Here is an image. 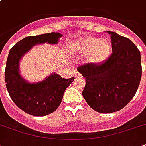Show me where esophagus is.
<instances>
[{
	"label": "esophagus",
	"mask_w": 146,
	"mask_h": 146,
	"mask_svg": "<svg viewBox=\"0 0 146 146\" xmlns=\"http://www.w3.org/2000/svg\"><path fill=\"white\" fill-rule=\"evenodd\" d=\"M80 76H81V74H80L79 72H76V73H75V77L78 78V77H80Z\"/></svg>",
	"instance_id": "obj_1"
}]
</instances>
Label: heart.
Returning a JSON list of instances; mask_svg holds the SVG:
<instances>
[{
    "instance_id": "b5f03b06",
    "label": "heart",
    "mask_w": 146,
    "mask_h": 146,
    "mask_svg": "<svg viewBox=\"0 0 146 146\" xmlns=\"http://www.w3.org/2000/svg\"><path fill=\"white\" fill-rule=\"evenodd\" d=\"M111 43L106 38L99 39L97 37H86L76 43V51L82 56L89 55L92 63H100L106 59L111 52Z\"/></svg>"
}]
</instances>
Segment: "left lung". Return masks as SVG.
I'll use <instances>...</instances> for the list:
<instances>
[{
	"mask_svg": "<svg viewBox=\"0 0 146 146\" xmlns=\"http://www.w3.org/2000/svg\"><path fill=\"white\" fill-rule=\"evenodd\" d=\"M111 35L112 54L98 64L77 68L86 78L82 96L97 112L109 113L123 108L132 100L142 76L140 51L133 42L114 32Z\"/></svg>",
	"mask_w": 146,
	"mask_h": 146,
	"instance_id": "obj_1",
	"label": "left lung"
}]
</instances>
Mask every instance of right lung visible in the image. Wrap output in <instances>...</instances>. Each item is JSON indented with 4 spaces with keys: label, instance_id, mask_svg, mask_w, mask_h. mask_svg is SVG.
<instances>
[{
    "label": "right lung",
    "instance_id": "obj_1",
    "mask_svg": "<svg viewBox=\"0 0 146 146\" xmlns=\"http://www.w3.org/2000/svg\"><path fill=\"white\" fill-rule=\"evenodd\" d=\"M61 36L59 33L28 36L17 42L9 52L5 68L6 87L16 105L30 115L43 117L56 111L64 92L75 78L64 79L54 73L42 82L29 83L19 74V60L35 44H57Z\"/></svg>",
    "mask_w": 146,
    "mask_h": 146
}]
</instances>
